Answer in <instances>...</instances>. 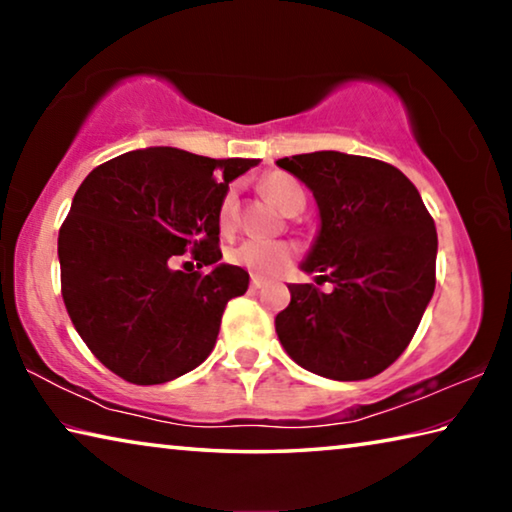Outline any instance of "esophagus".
Instances as JSON below:
<instances>
[{
	"mask_svg": "<svg viewBox=\"0 0 512 512\" xmlns=\"http://www.w3.org/2000/svg\"><path fill=\"white\" fill-rule=\"evenodd\" d=\"M264 287H266V280H262V277H253V280H250V289L253 291H259Z\"/></svg>",
	"mask_w": 512,
	"mask_h": 512,
	"instance_id": "1",
	"label": "esophagus"
}]
</instances>
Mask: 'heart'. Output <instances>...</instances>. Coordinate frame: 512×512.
<instances>
[{"label":"heart","mask_w":512,"mask_h":512,"mask_svg":"<svg viewBox=\"0 0 512 512\" xmlns=\"http://www.w3.org/2000/svg\"><path fill=\"white\" fill-rule=\"evenodd\" d=\"M262 192L280 207L284 214H298L307 203V194L296 178L289 173L273 171L262 180ZM239 219L237 196L235 189H228L219 203V225L223 232L235 230ZM230 264L244 268L253 277H275L293 264L296 259V248L287 241H262V239H246L241 241L228 253Z\"/></svg>","instance_id":"b5f03b06"}]
</instances>
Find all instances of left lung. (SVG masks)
Masks as SVG:
<instances>
[{"mask_svg": "<svg viewBox=\"0 0 512 512\" xmlns=\"http://www.w3.org/2000/svg\"><path fill=\"white\" fill-rule=\"evenodd\" d=\"M318 203L320 232L302 271L332 282L289 284L277 339L309 372L339 381L379 375L406 350L436 289V225L393 164L316 151L277 160Z\"/></svg>", "mask_w": 512, "mask_h": 512, "instance_id": "obj_1", "label": "left lung"}]
</instances>
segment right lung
<instances>
[{"label": "right lung", "mask_w": 512, "mask_h": 512, "mask_svg": "<svg viewBox=\"0 0 512 512\" xmlns=\"http://www.w3.org/2000/svg\"><path fill=\"white\" fill-rule=\"evenodd\" d=\"M255 164L153 146L99 164L74 194L58 232L60 293L83 343L121 379L164 384L212 352L225 305L248 289L244 268L219 264V203ZM185 252L198 272L172 268Z\"/></svg>", "instance_id": "right-lung-1"}]
</instances>
